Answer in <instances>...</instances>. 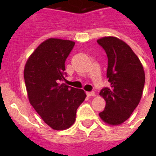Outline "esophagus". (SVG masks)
Listing matches in <instances>:
<instances>
[{
    "label": "esophagus",
    "instance_id": "34e87169",
    "mask_svg": "<svg viewBox=\"0 0 156 156\" xmlns=\"http://www.w3.org/2000/svg\"><path fill=\"white\" fill-rule=\"evenodd\" d=\"M87 95L88 97H94L95 96V93L94 92H87Z\"/></svg>",
    "mask_w": 156,
    "mask_h": 156
}]
</instances>
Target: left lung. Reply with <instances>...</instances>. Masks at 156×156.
Masks as SVG:
<instances>
[{
  "label": "left lung",
  "mask_w": 156,
  "mask_h": 156,
  "mask_svg": "<svg viewBox=\"0 0 156 156\" xmlns=\"http://www.w3.org/2000/svg\"><path fill=\"white\" fill-rule=\"evenodd\" d=\"M108 57V88L99 95L106 102L99 117L109 125H119L130 117L140 101L145 81L143 65L129 45L115 37L97 40Z\"/></svg>",
  "instance_id": "obj_1"
}]
</instances>
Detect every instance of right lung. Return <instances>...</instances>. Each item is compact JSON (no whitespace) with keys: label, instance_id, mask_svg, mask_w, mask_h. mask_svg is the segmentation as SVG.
<instances>
[{"label":"right lung","instance_id":"add662e5","mask_svg":"<svg viewBox=\"0 0 156 156\" xmlns=\"http://www.w3.org/2000/svg\"><path fill=\"white\" fill-rule=\"evenodd\" d=\"M74 45L70 40L47 39L34 50L24 68L29 102L55 130L74 124L77 109L86 98L83 89L61 83L65 80V61Z\"/></svg>","mask_w":156,"mask_h":156}]
</instances>
